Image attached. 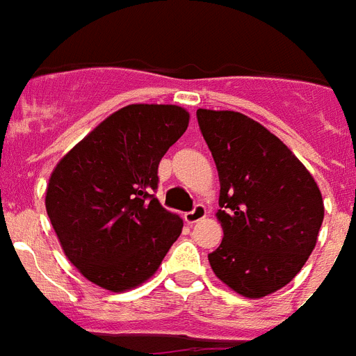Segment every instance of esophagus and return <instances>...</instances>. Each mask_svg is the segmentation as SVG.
Segmentation results:
<instances>
[{
  "label": "esophagus",
  "mask_w": 356,
  "mask_h": 356,
  "mask_svg": "<svg viewBox=\"0 0 356 356\" xmlns=\"http://www.w3.org/2000/svg\"><path fill=\"white\" fill-rule=\"evenodd\" d=\"M206 208L202 204H195L193 206V210L192 211H188V213H184V220H186L188 224H195L199 222L201 219H204L206 217Z\"/></svg>",
  "instance_id": "obj_1"
}]
</instances>
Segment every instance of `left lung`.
Here are the masks:
<instances>
[{
	"instance_id": "1",
	"label": "left lung",
	"mask_w": 356,
	"mask_h": 356,
	"mask_svg": "<svg viewBox=\"0 0 356 356\" xmlns=\"http://www.w3.org/2000/svg\"><path fill=\"white\" fill-rule=\"evenodd\" d=\"M219 172L220 246L208 255L224 284L248 298L284 288L306 264L324 219L315 179L279 137L244 113L197 110Z\"/></svg>"
}]
</instances>
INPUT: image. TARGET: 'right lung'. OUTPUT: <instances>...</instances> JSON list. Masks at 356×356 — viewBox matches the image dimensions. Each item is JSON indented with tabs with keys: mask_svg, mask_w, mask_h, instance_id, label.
Masks as SVG:
<instances>
[{
	"mask_svg": "<svg viewBox=\"0 0 356 356\" xmlns=\"http://www.w3.org/2000/svg\"><path fill=\"white\" fill-rule=\"evenodd\" d=\"M188 119L175 104H128L54 168L47 213L68 261L94 284L110 291L143 284L183 232V219L154 193L161 159Z\"/></svg>",
	"mask_w": 356,
	"mask_h": 356,
	"instance_id": "obj_1",
	"label": "right lung"
}]
</instances>
